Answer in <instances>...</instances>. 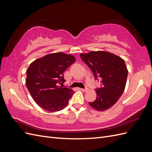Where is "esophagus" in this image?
Here are the masks:
<instances>
[{
    "label": "esophagus",
    "instance_id": "34e87169",
    "mask_svg": "<svg viewBox=\"0 0 152 152\" xmlns=\"http://www.w3.org/2000/svg\"><path fill=\"white\" fill-rule=\"evenodd\" d=\"M82 91H83V92H86V91H88L89 90V89L88 88H85V89H80Z\"/></svg>",
    "mask_w": 152,
    "mask_h": 152
}]
</instances>
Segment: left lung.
<instances>
[{"label":"left lung","instance_id":"8db88e82","mask_svg":"<svg viewBox=\"0 0 152 152\" xmlns=\"http://www.w3.org/2000/svg\"><path fill=\"white\" fill-rule=\"evenodd\" d=\"M80 56L93 73L95 80L99 77L102 86L96 89L97 97L89 105L98 111L111 108L125 89L128 71L124 59L111 53L91 51Z\"/></svg>","mask_w":152,"mask_h":152}]
</instances>
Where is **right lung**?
<instances>
[{"label": "right lung", "instance_id": "obj_1", "mask_svg": "<svg viewBox=\"0 0 152 152\" xmlns=\"http://www.w3.org/2000/svg\"><path fill=\"white\" fill-rule=\"evenodd\" d=\"M75 61L72 55L56 53L48 54L30 64L26 71V85L40 107L54 112L66 107L75 92L60 85L65 82L63 72Z\"/></svg>", "mask_w": 152, "mask_h": 152}]
</instances>
